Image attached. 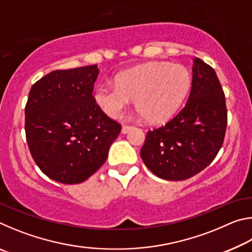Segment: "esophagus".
<instances>
[{
	"label": "esophagus",
	"mask_w": 252,
	"mask_h": 252,
	"mask_svg": "<svg viewBox=\"0 0 252 252\" xmlns=\"http://www.w3.org/2000/svg\"><path fill=\"white\" fill-rule=\"evenodd\" d=\"M131 127H132V126H129V125H125V126H122V133H126V132L127 131H129L130 129H131Z\"/></svg>",
	"instance_id": "esophagus-1"
}]
</instances>
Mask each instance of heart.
Segmentation results:
<instances>
[{
	"mask_svg": "<svg viewBox=\"0 0 252 252\" xmlns=\"http://www.w3.org/2000/svg\"><path fill=\"white\" fill-rule=\"evenodd\" d=\"M191 75L185 66L151 62L117 75L116 84L100 83L94 100L110 118L122 114L132 99L148 121L169 120L180 109L191 89Z\"/></svg>",
	"mask_w": 252,
	"mask_h": 252,
	"instance_id": "b5f03b06",
	"label": "heart"
}]
</instances>
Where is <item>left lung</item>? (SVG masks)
<instances>
[{
    "label": "left lung",
    "mask_w": 252,
    "mask_h": 252,
    "mask_svg": "<svg viewBox=\"0 0 252 252\" xmlns=\"http://www.w3.org/2000/svg\"><path fill=\"white\" fill-rule=\"evenodd\" d=\"M189 99L172 119L148 131L141 148L144 164L157 177L181 181L206 169L222 147L228 113L224 92L213 70L193 61Z\"/></svg>",
    "instance_id": "left-lung-1"
}]
</instances>
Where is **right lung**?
<instances>
[{
  "label": "right lung",
  "instance_id": "obj_1",
  "mask_svg": "<svg viewBox=\"0 0 252 252\" xmlns=\"http://www.w3.org/2000/svg\"><path fill=\"white\" fill-rule=\"evenodd\" d=\"M96 64L55 70L32 85L25 105V136L37 167L64 185L90 178L104 163L121 125L96 104Z\"/></svg>",
  "mask_w": 252,
  "mask_h": 252
}]
</instances>
